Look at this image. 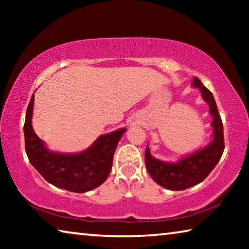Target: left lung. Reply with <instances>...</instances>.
<instances>
[{
  "instance_id": "left-lung-1",
  "label": "left lung",
  "mask_w": 249,
  "mask_h": 249,
  "mask_svg": "<svg viewBox=\"0 0 249 249\" xmlns=\"http://www.w3.org/2000/svg\"><path fill=\"white\" fill-rule=\"evenodd\" d=\"M192 87L200 90L202 99L209 104L212 116L213 138L208 146L180 158L175 162L162 161L151 156L149 147L145 150V163L148 174L156 183L172 191L185 190L202 182L217 165L224 151V133L221 116L213 94L195 77Z\"/></svg>"
}]
</instances>
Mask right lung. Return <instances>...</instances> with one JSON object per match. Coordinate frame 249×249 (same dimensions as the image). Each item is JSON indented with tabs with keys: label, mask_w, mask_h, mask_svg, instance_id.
<instances>
[{
	"label": "right lung",
	"mask_w": 249,
	"mask_h": 249,
	"mask_svg": "<svg viewBox=\"0 0 249 249\" xmlns=\"http://www.w3.org/2000/svg\"><path fill=\"white\" fill-rule=\"evenodd\" d=\"M34 96L29 101L24 124L25 149L33 167L57 188L77 193L98 188L109 175L114 151L126 128L101 135L89 148L80 153L53 151L33 129Z\"/></svg>",
	"instance_id": "1"
}]
</instances>
